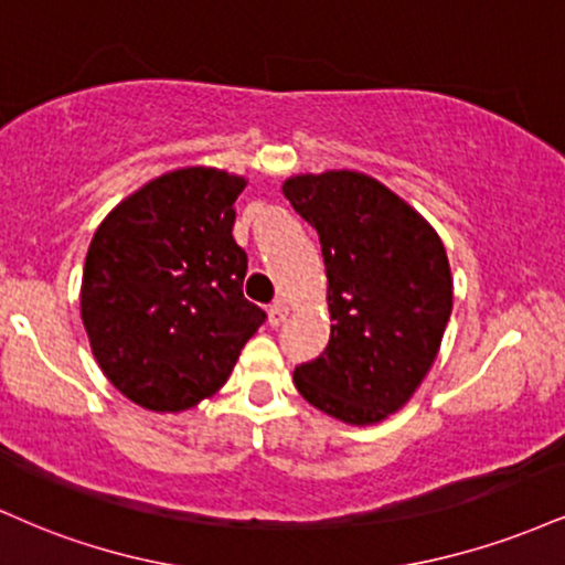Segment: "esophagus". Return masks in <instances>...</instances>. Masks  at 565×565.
Returning <instances> with one entry per match:
<instances>
[{
	"label": "esophagus",
	"mask_w": 565,
	"mask_h": 565,
	"mask_svg": "<svg viewBox=\"0 0 565 565\" xmlns=\"http://www.w3.org/2000/svg\"><path fill=\"white\" fill-rule=\"evenodd\" d=\"M287 316H289L287 305L274 302V305H270V310H268V323H270V327H281V323L287 321Z\"/></svg>",
	"instance_id": "obj_1"
}]
</instances>
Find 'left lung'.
<instances>
[{"label": "left lung", "mask_w": 565, "mask_h": 565, "mask_svg": "<svg viewBox=\"0 0 565 565\" xmlns=\"http://www.w3.org/2000/svg\"><path fill=\"white\" fill-rule=\"evenodd\" d=\"M284 196L319 233L332 334L295 369L310 406L374 425L406 406L436 361L451 316L449 257L436 228L364 172L284 180Z\"/></svg>", "instance_id": "1"}]
</instances>
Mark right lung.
<instances>
[{"mask_svg": "<svg viewBox=\"0 0 565 565\" xmlns=\"http://www.w3.org/2000/svg\"><path fill=\"white\" fill-rule=\"evenodd\" d=\"M246 180L183 167L151 180L97 225L82 321L97 366L132 404L185 412L215 395L265 313L244 297L233 242Z\"/></svg>", "mask_w": 565, "mask_h": 565, "instance_id": "obj_1", "label": "right lung"}]
</instances>
